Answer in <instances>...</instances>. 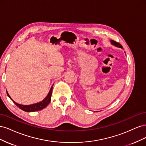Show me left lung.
Masks as SVG:
<instances>
[{
	"label": "left lung",
	"instance_id": "8db88e82",
	"mask_svg": "<svg viewBox=\"0 0 146 146\" xmlns=\"http://www.w3.org/2000/svg\"><path fill=\"white\" fill-rule=\"evenodd\" d=\"M111 42L113 44V45H114V46H117V47H119L122 48V45L121 44H119V42H117L114 41H113V40H111Z\"/></svg>",
	"mask_w": 146,
	"mask_h": 146
}]
</instances>
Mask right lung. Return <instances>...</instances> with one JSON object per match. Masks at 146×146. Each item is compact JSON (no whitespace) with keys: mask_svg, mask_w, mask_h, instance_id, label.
<instances>
[{"mask_svg":"<svg viewBox=\"0 0 146 146\" xmlns=\"http://www.w3.org/2000/svg\"><path fill=\"white\" fill-rule=\"evenodd\" d=\"M52 89H53V86L51 87L50 90L48 92V95L47 96L46 98L44 99L42 101L40 102L33 104V105H20L16 103L15 101H13V99L10 98V96L8 94V92L7 91V94L8 96L9 97L10 99L15 103V104L20 109L22 110H23L24 111H27V112H33V111H39V110H41L46 108L47 106L48 105V104L50 103V102L51 100V96H52Z\"/></svg>","mask_w":146,"mask_h":146,"instance_id":"obj_1","label":"right lung"}]
</instances>
